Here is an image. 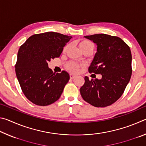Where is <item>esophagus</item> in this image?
Here are the masks:
<instances>
[{
	"label": "esophagus",
	"instance_id": "esophagus-1",
	"mask_svg": "<svg viewBox=\"0 0 146 146\" xmlns=\"http://www.w3.org/2000/svg\"><path fill=\"white\" fill-rule=\"evenodd\" d=\"M75 77H76V75H73V74H70V78L73 79V78H75Z\"/></svg>",
	"mask_w": 146,
	"mask_h": 146
}]
</instances>
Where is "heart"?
<instances>
[{"mask_svg": "<svg viewBox=\"0 0 146 146\" xmlns=\"http://www.w3.org/2000/svg\"><path fill=\"white\" fill-rule=\"evenodd\" d=\"M79 48H80L81 50H82L83 52L86 50H88V49H93L94 48V46L93 43H91L90 41L86 40H83L82 41H80L78 44ZM68 46H66L64 47V51H65L67 50V49L68 48ZM82 65L78 64L76 62H73V61H70L66 64V68L70 71L71 73H76L78 71L79 68L80 67H82Z\"/></svg>", "mask_w": 146, "mask_h": 146, "instance_id": "1", "label": "heart"}]
</instances>
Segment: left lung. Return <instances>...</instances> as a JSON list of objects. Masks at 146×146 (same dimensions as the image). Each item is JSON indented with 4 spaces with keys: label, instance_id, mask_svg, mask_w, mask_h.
Segmentation results:
<instances>
[{
    "label": "left lung",
    "instance_id": "1",
    "mask_svg": "<svg viewBox=\"0 0 146 146\" xmlns=\"http://www.w3.org/2000/svg\"><path fill=\"white\" fill-rule=\"evenodd\" d=\"M97 45V52L89 67L90 73L100 74L102 78L89 80L80 89L86 102L95 107L104 108L119 98L132 74V56L129 46L118 36L106 34L85 36Z\"/></svg>",
    "mask_w": 146,
    "mask_h": 146
}]
</instances>
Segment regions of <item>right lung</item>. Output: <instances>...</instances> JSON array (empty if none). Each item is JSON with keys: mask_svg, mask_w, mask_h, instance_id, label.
I'll list each match as a JSON object with an SVG mask.
<instances>
[{"mask_svg": "<svg viewBox=\"0 0 146 146\" xmlns=\"http://www.w3.org/2000/svg\"><path fill=\"white\" fill-rule=\"evenodd\" d=\"M71 38L49 31L33 35L20 47L15 73L22 91L32 103L46 106L60 97L70 75L65 71L53 73L48 62L60 56Z\"/></svg>", "mask_w": 146, "mask_h": 146, "instance_id": "1", "label": "right lung"}]
</instances>
